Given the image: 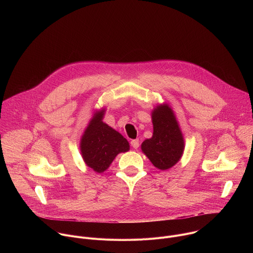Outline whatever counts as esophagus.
<instances>
[{
    "label": "esophagus",
    "mask_w": 253,
    "mask_h": 253,
    "mask_svg": "<svg viewBox=\"0 0 253 253\" xmlns=\"http://www.w3.org/2000/svg\"><path fill=\"white\" fill-rule=\"evenodd\" d=\"M131 146H132L134 149H137V148L139 147V140H138V139L132 140V141H131Z\"/></svg>",
    "instance_id": "1"
}]
</instances>
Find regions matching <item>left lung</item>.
Masks as SVG:
<instances>
[{"mask_svg":"<svg viewBox=\"0 0 253 253\" xmlns=\"http://www.w3.org/2000/svg\"><path fill=\"white\" fill-rule=\"evenodd\" d=\"M151 118L153 135L142 142L141 150L156 168L167 170L181 159L185 148L184 137L168 103L157 105Z\"/></svg>","mask_w":253,"mask_h":253,"instance_id":"obj_1","label":"left lung"}]
</instances>
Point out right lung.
Instances as JSON below:
<instances>
[{"label":"right lung","instance_id":"obj_1","mask_svg":"<svg viewBox=\"0 0 253 253\" xmlns=\"http://www.w3.org/2000/svg\"><path fill=\"white\" fill-rule=\"evenodd\" d=\"M106 109L95 110L80 140V151L85 164L97 173L106 171L119 153L129 151L126 138L103 122Z\"/></svg>","mask_w":253,"mask_h":253}]
</instances>
